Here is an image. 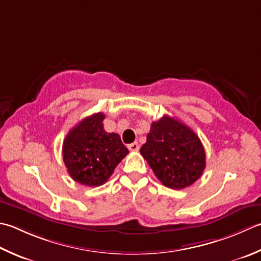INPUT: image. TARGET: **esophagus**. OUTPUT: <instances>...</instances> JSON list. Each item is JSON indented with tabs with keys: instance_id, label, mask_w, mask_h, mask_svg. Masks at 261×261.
Instances as JSON below:
<instances>
[{
	"instance_id": "esophagus-1",
	"label": "esophagus",
	"mask_w": 261,
	"mask_h": 261,
	"mask_svg": "<svg viewBox=\"0 0 261 261\" xmlns=\"http://www.w3.org/2000/svg\"><path fill=\"white\" fill-rule=\"evenodd\" d=\"M127 148H129V150L131 151H138L139 150V144H138V142H132V144L127 145Z\"/></svg>"
}]
</instances>
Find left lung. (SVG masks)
I'll list each match as a JSON object with an SVG mask.
<instances>
[{
	"mask_svg": "<svg viewBox=\"0 0 261 261\" xmlns=\"http://www.w3.org/2000/svg\"><path fill=\"white\" fill-rule=\"evenodd\" d=\"M140 154L158 180L176 190L193 185L206 166V152L199 137L167 115L152 122Z\"/></svg>",
	"mask_w": 261,
	"mask_h": 261,
	"instance_id": "left-lung-1",
	"label": "left lung"
}]
</instances>
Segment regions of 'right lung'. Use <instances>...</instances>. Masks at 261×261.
Instances as JSON below:
<instances>
[{"mask_svg": "<svg viewBox=\"0 0 261 261\" xmlns=\"http://www.w3.org/2000/svg\"><path fill=\"white\" fill-rule=\"evenodd\" d=\"M104 119L100 112L85 117L63 142V161L70 176L87 187L104 185L129 152L119 135L104 130Z\"/></svg>", "mask_w": 261, "mask_h": 261, "instance_id": "obj_1", "label": "right lung"}]
</instances>
